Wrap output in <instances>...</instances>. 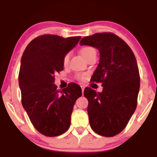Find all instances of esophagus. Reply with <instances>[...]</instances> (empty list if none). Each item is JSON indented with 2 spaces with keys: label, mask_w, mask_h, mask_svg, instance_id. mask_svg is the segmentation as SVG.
Returning a JSON list of instances; mask_svg holds the SVG:
<instances>
[{
  "label": "esophagus",
  "mask_w": 157,
  "mask_h": 157,
  "mask_svg": "<svg viewBox=\"0 0 157 157\" xmlns=\"http://www.w3.org/2000/svg\"><path fill=\"white\" fill-rule=\"evenodd\" d=\"M81 89H82V93L83 94V92H84V86H81Z\"/></svg>",
  "instance_id": "34e87169"
}]
</instances>
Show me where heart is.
Returning <instances> with one entry per match:
<instances>
[{
	"label": "heart",
	"instance_id": "obj_1",
	"mask_svg": "<svg viewBox=\"0 0 157 157\" xmlns=\"http://www.w3.org/2000/svg\"><path fill=\"white\" fill-rule=\"evenodd\" d=\"M80 53L86 59H87L88 58L90 57L91 56H92L93 54H96V51L94 50V48L91 47V46H84V47L81 48L80 51ZM69 59H70V54L69 53H67V54L65 55V56L63 57V66H67L68 64V62H69ZM84 76L82 75H77V79L78 80H83Z\"/></svg>",
	"mask_w": 157,
	"mask_h": 157
}]
</instances>
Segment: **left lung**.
Listing matches in <instances>:
<instances>
[{
  "mask_svg": "<svg viewBox=\"0 0 157 157\" xmlns=\"http://www.w3.org/2000/svg\"><path fill=\"white\" fill-rule=\"evenodd\" d=\"M80 45L99 51L100 60L92 82L102 83V92L86 87L88 115L96 133L112 137L126 127L135 112L140 76L135 55L123 39L113 33H98L82 38Z\"/></svg>",
  "mask_w": 157,
  "mask_h": 157,
  "instance_id": "8db88e82",
  "label": "left lung"
}]
</instances>
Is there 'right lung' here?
I'll list each match as a JSON object with an SVG mask.
<instances>
[{
    "mask_svg": "<svg viewBox=\"0 0 157 157\" xmlns=\"http://www.w3.org/2000/svg\"><path fill=\"white\" fill-rule=\"evenodd\" d=\"M80 39L39 36L22 55L18 75L22 106L33 127L46 136H57L68 130L74 105L82 95L81 88L74 82L63 90L54 84L55 75L63 70V57Z\"/></svg>",
    "mask_w": 157,
    "mask_h": 157,
    "instance_id": "obj_1",
    "label": "right lung"
}]
</instances>
